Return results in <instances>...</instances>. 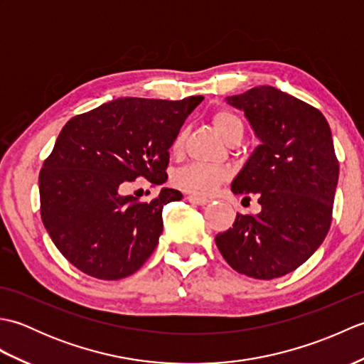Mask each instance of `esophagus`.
Instances as JSON below:
<instances>
[{"instance_id":"obj_1","label":"esophagus","mask_w":364,"mask_h":364,"mask_svg":"<svg viewBox=\"0 0 364 364\" xmlns=\"http://www.w3.org/2000/svg\"><path fill=\"white\" fill-rule=\"evenodd\" d=\"M188 202L192 205H206L210 203V200L205 198V197H197V196H188Z\"/></svg>"}]
</instances>
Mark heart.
Returning a JSON list of instances; mask_svg holds the SVG:
<instances>
[{
	"mask_svg": "<svg viewBox=\"0 0 364 364\" xmlns=\"http://www.w3.org/2000/svg\"><path fill=\"white\" fill-rule=\"evenodd\" d=\"M213 123L219 134L228 142L231 137L236 134L244 133L242 122L239 120L237 115L227 109H220L214 114ZM184 145V131H178L175 134L170 150L173 154L181 153ZM228 178V170L219 166H208L192 162L184 167L175 170L172 181L176 188H180L186 192H191L194 196H208Z\"/></svg>",
	"mask_w": 364,
	"mask_h": 364,
	"instance_id": "obj_1",
	"label": "heart"
}]
</instances>
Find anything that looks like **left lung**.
Segmentation results:
<instances>
[{"instance_id":"obj_1","label":"left lung","mask_w":364,"mask_h":364,"mask_svg":"<svg viewBox=\"0 0 364 364\" xmlns=\"http://www.w3.org/2000/svg\"><path fill=\"white\" fill-rule=\"evenodd\" d=\"M227 103L244 111L261 144L231 183L257 194L258 214H236L215 244L236 272L272 280L296 270L326 239L339 175L333 139L319 109L272 86Z\"/></svg>"}]
</instances>
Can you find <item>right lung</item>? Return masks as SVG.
Masks as SVG:
<instances>
[{
  "mask_svg": "<svg viewBox=\"0 0 364 364\" xmlns=\"http://www.w3.org/2000/svg\"><path fill=\"white\" fill-rule=\"evenodd\" d=\"M202 100L125 97L65 123L43 162L38 191L43 225L76 269L120 280L150 258L162 233V208L183 194L162 188L151 202H139L120 191L139 176L166 183L170 145Z\"/></svg>",
  "mask_w": 364,
  "mask_h": 364,
  "instance_id": "add662e5",
  "label": "right lung"
}]
</instances>
